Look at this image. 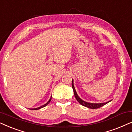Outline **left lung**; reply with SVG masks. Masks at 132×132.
Segmentation results:
<instances>
[{
	"instance_id": "1",
	"label": "left lung",
	"mask_w": 132,
	"mask_h": 132,
	"mask_svg": "<svg viewBox=\"0 0 132 132\" xmlns=\"http://www.w3.org/2000/svg\"><path fill=\"white\" fill-rule=\"evenodd\" d=\"M72 86L73 93H74V95H75V98H76V100L78 101V103H80V104H81L82 106H83L84 107H86V108H87L98 109V108H101V107H102V106H104V105L106 104L107 103H109V102L111 101V100H110V101L106 102V103H89V102H86V101H84V100H82V99H81V98L79 97V96L78 95V94H77L76 90H75L74 85H73V79H72Z\"/></svg>"
}]
</instances>
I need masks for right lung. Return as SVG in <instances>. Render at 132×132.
<instances>
[{
	"instance_id": "1",
	"label": "right lung",
	"mask_w": 132,
	"mask_h": 132,
	"mask_svg": "<svg viewBox=\"0 0 132 132\" xmlns=\"http://www.w3.org/2000/svg\"><path fill=\"white\" fill-rule=\"evenodd\" d=\"M51 98H52V96L50 98V100H49V101L47 102L46 103V104H45L44 105H43V106H40V107H38V108H34V109H31V110H38V109H41V108H44V107H45L46 106H47V105H48L49 103H50V101H51Z\"/></svg>"
}]
</instances>
